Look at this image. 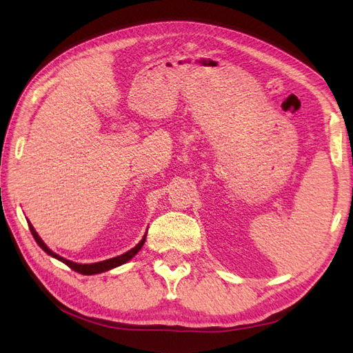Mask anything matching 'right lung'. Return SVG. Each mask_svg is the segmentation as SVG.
Returning <instances> with one entry per match:
<instances>
[{
    "instance_id": "obj_1",
    "label": "right lung",
    "mask_w": 353,
    "mask_h": 353,
    "mask_svg": "<svg viewBox=\"0 0 353 353\" xmlns=\"http://www.w3.org/2000/svg\"><path fill=\"white\" fill-rule=\"evenodd\" d=\"M28 225H29V230H30V232H32V236H34L35 241L38 243V245H39V248H41L42 250H44L47 254L52 256V258H56V259L61 261L63 263H66V265L69 266V268H72L73 271H77V272L83 274V275L100 274V272H104V271H109V270H112V268H116V266H119V265H123L125 262L132 259L134 256H135L138 252H140V249L143 248V244H144V241H145V236H144V239H143L140 243H138V244L135 245V248H132L131 250H128L126 253H123V254H121V256H116V258H112V259H108V261H103V262H97V263H83V265H81V263H77V262H72V261H68V259H65V258H61V256H59L57 253L50 250V249L47 248V245H46V243L42 241L41 237L37 234L35 228L32 227V223L29 222Z\"/></svg>"
}]
</instances>
